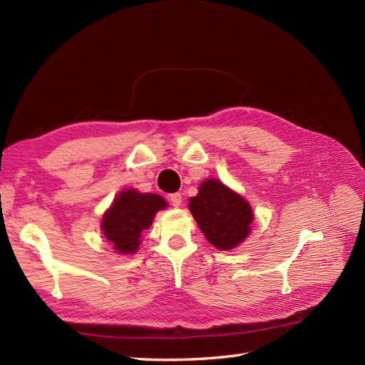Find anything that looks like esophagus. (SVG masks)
<instances>
[{
    "label": "esophagus",
    "instance_id": "1",
    "mask_svg": "<svg viewBox=\"0 0 365 365\" xmlns=\"http://www.w3.org/2000/svg\"><path fill=\"white\" fill-rule=\"evenodd\" d=\"M169 201L173 207H180L181 202H182V196H181V193H172L169 196Z\"/></svg>",
    "mask_w": 365,
    "mask_h": 365
}]
</instances>
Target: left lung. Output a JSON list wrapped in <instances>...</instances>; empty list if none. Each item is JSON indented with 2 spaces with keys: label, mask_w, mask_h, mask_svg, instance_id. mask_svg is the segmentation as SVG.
<instances>
[{
  "label": "left lung",
  "mask_w": 365,
  "mask_h": 365,
  "mask_svg": "<svg viewBox=\"0 0 365 365\" xmlns=\"http://www.w3.org/2000/svg\"><path fill=\"white\" fill-rule=\"evenodd\" d=\"M190 212L207 240L217 250H231L250 235L254 215L250 204L217 180L201 184L200 193L190 197Z\"/></svg>",
  "instance_id": "1"
}]
</instances>
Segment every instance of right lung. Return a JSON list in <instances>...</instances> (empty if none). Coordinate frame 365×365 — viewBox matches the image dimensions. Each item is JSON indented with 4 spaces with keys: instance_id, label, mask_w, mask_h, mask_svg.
I'll use <instances>...</instances> for the list:
<instances>
[{
    "instance_id": "1",
    "label": "right lung",
    "mask_w": 365,
    "mask_h": 365,
    "mask_svg": "<svg viewBox=\"0 0 365 365\" xmlns=\"http://www.w3.org/2000/svg\"><path fill=\"white\" fill-rule=\"evenodd\" d=\"M165 205L168 202L155 193H138L134 189L121 192L102 219L106 239L120 254L135 252L141 233L150 227L153 216Z\"/></svg>"
}]
</instances>
